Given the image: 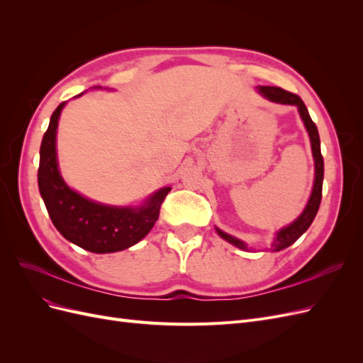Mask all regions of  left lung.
Listing matches in <instances>:
<instances>
[{"instance_id":"1","label":"left lung","mask_w":363,"mask_h":363,"mask_svg":"<svg viewBox=\"0 0 363 363\" xmlns=\"http://www.w3.org/2000/svg\"><path fill=\"white\" fill-rule=\"evenodd\" d=\"M257 89L263 96L267 98V100H269L272 103L296 106V108H298V113L304 123V127L311 138V147H312V155H313V162H315L313 188H312V194L309 196V201H307V204L304 207V211L300 213L298 218L294 219L289 225L280 228L276 233V238H274L272 251H280V250H284L289 245H292L295 240L298 239L306 232V230L311 227L312 221L316 216L318 208H320V204H321V196H323L324 160L321 156V144H320V135H318V128L312 121L309 112H307V107L304 106L301 98L298 95L291 94L288 91L281 89V87H276V86H257ZM215 228H216V233L223 239H225L227 242H230L232 245L244 250V251H250V248L247 247L244 240H240L232 235L223 232L221 228H218V227H215Z\"/></svg>"}]
</instances>
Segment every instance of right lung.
I'll return each mask as SVG.
<instances>
[{
  "instance_id": "obj_1",
  "label": "right lung",
  "mask_w": 363,
  "mask_h": 363,
  "mask_svg": "<svg viewBox=\"0 0 363 363\" xmlns=\"http://www.w3.org/2000/svg\"><path fill=\"white\" fill-rule=\"evenodd\" d=\"M65 104L67 101L59 104L51 115L40 144L38 184L51 221L65 239L96 255L133 247L155 227L160 206L171 188L151 194L140 206L96 203L71 189L60 175L56 150L59 118Z\"/></svg>"
}]
</instances>
